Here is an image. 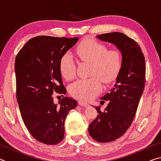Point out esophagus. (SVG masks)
I'll return each instance as SVG.
<instances>
[{"label": "esophagus", "mask_w": 161, "mask_h": 161, "mask_svg": "<svg viewBox=\"0 0 161 161\" xmlns=\"http://www.w3.org/2000/svg\"><path fill=\"white\" fill-rule=\"evenodd\" d=\"M78 104L80 106H81V107H89V106L88 103L84 102H82V101H79Z\"/></svg>", "instance_id": "1"}]
</instances>
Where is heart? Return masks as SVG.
Wrapping results in <instances>:
<instances>
[{
    "label": "heart",
    "instance_id": "b5f03b06",
    "mask_svg": "<svg viewBox=\"0 0 161 161\" xmlns=\"http://www.w3.org/2000/svg\"><path fill=\"white\" fill-rule=\"evenodd\" d=\"M77 53L81 60L92 63L89 78H81L69 86L73 97L83 101L91 100L102 91L103 83L110 84L118 79L123 66V54L118 49L108 50L107 45L94 40H85L79 45ZM61 74L72 80L77 73V64L70 52L65 53L59 62Z\"/></svg>",
    "mask_w": 161,
    "mask_h": 161
}]
</instances>
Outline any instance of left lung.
I'll return each instance as SVG.
<instances>
[{
  "instance_id": "obj_1",
  "label": "left lung",
  "mask_w": 161,
  "mask_h": 161,
  "mask_svg": "<svg viewBox=\"0 0 161 161\" xmlns=\"http://www.w3.org/2000/svg\"><path fill=\"white\" fill-rule=\"evenodd\" d=\"M102 41L115 45L123 54V66L110 93L102 97L108 101L107 107L101 111L89 126V133L95 141L108 143L121 137L131 125L146 81L145 58L139 45L121 32L97 35Z\"/></svg>"
}]
</instances>
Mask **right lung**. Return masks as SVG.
I'll return each instance as SVG.
<instances>
[{
	"label": "right lung",
	"instance_id": "add662e5",
	"mask_svg": "<svg viewBox=\"0 0 161 161\" xmlns=\"http://www.w3.org/2000/svg\"><path fill=\"white\" fill-rule=\"evenodd\" d=\"M78 40V37H35L15 58L16 97L22 119L32 137L47 145L63 140L65 119L77 105V101L67 97L55 104L53 94H66L59 62Z\"/></svg>",
	"mask_w": 161,
	"mask_h": 161
}]
</instances>
